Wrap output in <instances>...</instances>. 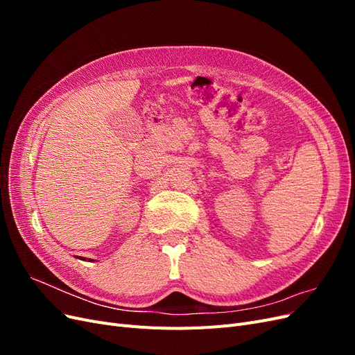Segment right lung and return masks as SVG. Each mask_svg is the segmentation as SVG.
<instances>
[{"label": "right lung", "instance_id": "1", "mask_svg": "<svg viewBox=\"0 0 355 355\" xmlns=\"http://www.w3.org/2000/svg\"><path fill=\"white\" fill-rule=\"evenodd\" d=\"M80 257V256H78ZM80 259H83V261H85V257H80ZM92 261V259H90Z\"/></svg>", "mask_w": 355, "mask_h": 355}]
</instances>
